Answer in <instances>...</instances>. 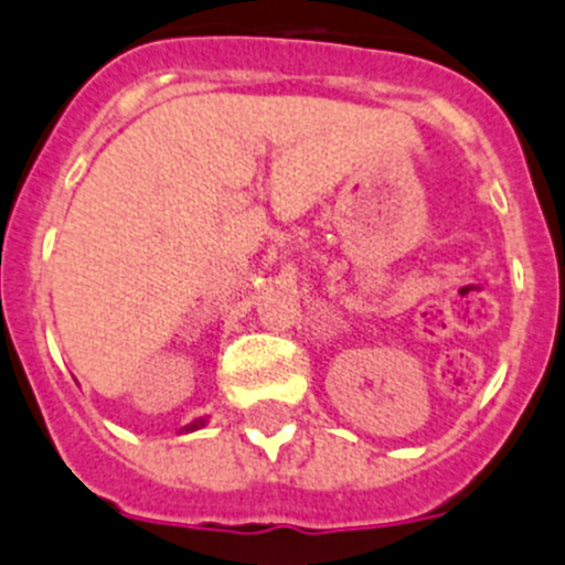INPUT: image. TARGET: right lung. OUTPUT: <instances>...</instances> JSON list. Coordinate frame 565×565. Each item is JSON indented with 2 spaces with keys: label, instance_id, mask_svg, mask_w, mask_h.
Instances as JSON below:
<instances>
[{
  "label": "right lung",
  "instance_id": "obj_1",
  "mask_svg": "<svg viewBox=\"0 0 565 565\" xmlns=\"http://www.w3.org/2000/svg\"><path fill=\"white\" fill-rule=\"evenodd\" d=\"M198 426H203V420H194V424L186 426V429H198Z\"/></svg>",
  "mask_w": 565,
  "mask_h": 565
}]
</instances>
